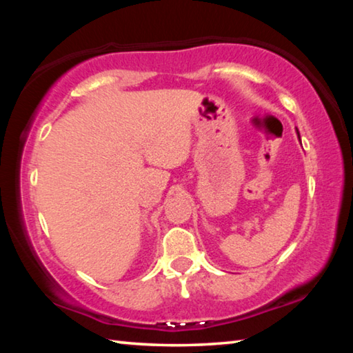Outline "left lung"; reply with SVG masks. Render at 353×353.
Wrapping results in <instances>:
<instances>
[{
    "mask_svg": "<svg viewBox=\"0 0 353 353\" xmlns=\"http://www.w3.org/2000/svg\"><path fill=\"white\" fill-rule=\"evenodd\" d=\"M297 139H299V140H301V135H299V130H297Z\"/></svg>",
    "mask_w": 353,
    "mask_h": 353,
    "instance_id": "obj_1",
    "label": "left lung"
}]
</instances>
